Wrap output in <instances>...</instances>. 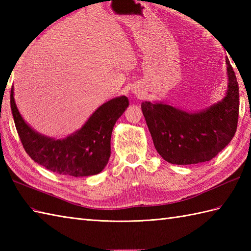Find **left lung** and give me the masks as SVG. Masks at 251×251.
I'll return each mask as SVG.
<instances>
[{
	"mask_svg": "<svg viewBox=\"0 0 251 251\" xmlns=\"http://www.w3.org/2000/svg\"><path fill=\"white\" fill-rule=\"evenodd\" d=\"M226 96L205 111L188 113L164 103H141L154 147L165 161L191 165L210 161L225 149L237 128L238 83L226 59Z\"/></svg>",
	"mask_w": 251,
	"mask_h": 251,
	"instance_id": "8db88e82",
	"label": "left lung"
}]
</instances>
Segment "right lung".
<instances>
[{
    "label": "right lung",
    "instance_id": "1",
    "mask_svg": "<svg viewBox=\"0 0 251 251\" xmlns=\"http://www.w3.org/2000/svg\"><path fill=\"white\" fill-rule=\"evenodd\" d=\"M128 104L125 96L112 99L99 106L81 129L55 140L37 134L26 124L16 106L13 88L10 90V108L25 151L50 172L72 177L97 175L105 167L111 155L112 130Z\"/></svg>",
    "mask_w": 251,
    "mask_h": 251
}]
</instances>
